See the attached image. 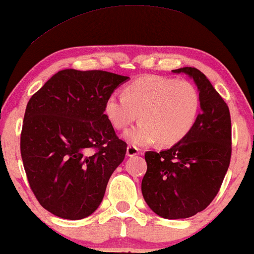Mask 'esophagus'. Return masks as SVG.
I'll list each match as a JSON object with an SVG mask.
<instances>
[{"instance_id":"1","label":"esophagus","mask_w":254,"mask_h":254,"mask_svg":"<svg viewBox=\"0 0 254 254\" xmlns=\"http://www.w3.org/2000/svg\"><path fill=\"white\" fill-rule=\"evenodd\" d=\"M126 154H127V157H134V156H138V154H140V150H139V148H136L135 146L129 145V146H128V147H127Z\"/></svg>"}]
</instances>
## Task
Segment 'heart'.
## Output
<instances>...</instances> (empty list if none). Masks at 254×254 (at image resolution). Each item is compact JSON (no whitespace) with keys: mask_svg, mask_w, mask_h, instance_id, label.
<instances>
[{"mask_svg":"<svg viewBox=\"0 0 254 254\" xmlns=\"http://www.w3.org/2000/svg\"><path fill=\"white\" fill-rule=\"evenodd\" d=\"M199 109L201 97L191 82L154 74L133 80L124 95H110L104 103V114L115 129L127 128L139 114L141 122L124 134L133 146L177 144L192 129Z\"/></svg>","mask_w":254,"mask_h":254,"instance_id":"1","label":"heart"}]
</instances>
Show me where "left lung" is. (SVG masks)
<instances>
[{"label": "left lung", "instance_id": "obj_1", "mask_svg": "<svg viewBox=\"0 0 254 254\" xmlns=\"http://www.w3.org/2000/svg\"><path fill=\"white\" fill-rule=\"evenodd\" d=\"M172 72L193 80L201 113L180 142L159 153L146 152L141 191L157 215L177 220L205 209L219 192L231 162L232 125L228 106L201 71L182 67Z\"/></svg>", "mask_w": 254, "mask_h": 254}]
</instances>
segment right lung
<instances>
[{"instance_id": "obj_1", "label": "right lung", "mask_w": 254, "mask_h": 254, "mask_svg": "<svg viewBox=\"0 0 254 254\" xmlns=\"http://www.w3.org/2000/svg\"><path fill=\"white\" fill-rule=\"evenodd\" d=\"M129 77L92 70H62L28 101L21 157L32 191L46 210L66 220L91 215L124 162L104 103Z\"/></svg>"}]
</instances>
